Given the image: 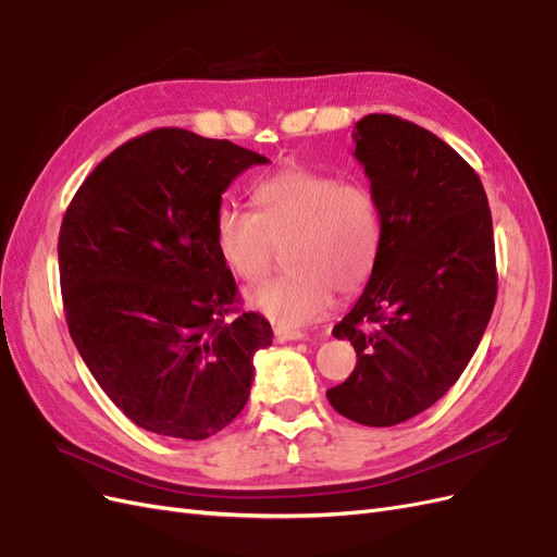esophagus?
<instances>
[{"label": "esophagus", "instance_id": "esophagus-1", "mask_svg": "<svg viewBox=\"0 0 557 557\" xmlns=\"http://www.w3.org/2000/svg\"><path fill=\"white\" fill-rule=\"evenodd\" d=\"M305 339V334L295 332V330H285V327H274V342L285 344V342H301Z\"/></svg>", "mask_w": 557, "mask_h": 557}]
</instances>
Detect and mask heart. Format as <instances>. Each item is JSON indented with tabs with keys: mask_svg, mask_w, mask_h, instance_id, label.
<instances>
[{
	"mask_svg": "<svg viewBox=\"0 0 557 557\" xmlns=\"http://www.w3.org/2000/svg\"><path fill=\"white\" fill-rule=\"evenodd\" d=\"M252 197L258 213L223 205L213 223L218 252L246 283L264 278L285 248L288 272L246 293L252 311L278 327H301L327 313L334 290L364 288L383 237L379 199L367 185L293 162L260 178Z\"/></svg>",
	"mask_w": 557,
	"mask_h": 557,
	"instance_id": "obj_1",
	"label": "heart"
}]
</instances>
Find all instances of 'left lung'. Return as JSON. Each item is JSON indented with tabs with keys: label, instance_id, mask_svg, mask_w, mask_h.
<instances>
[{
	"label": "left lung",
	"instance_id": "obj_1",
	"mask_svg": "<svg viewBox=\"0 0 557 557\" xmlns=\"http://www.w3.org/2000/svg\"><path fill=\"white\" fill-rule=\"evenodd\" d=\"M376 195V267L332 334L358 352L327 391L369 428L404 423L442 399L481 344L497 297L493 215L476 172L436 134L369 113L352 129Z\"/></svg>",
	"mask_w": 557,
	"mask_h": 557
}]
</instances>
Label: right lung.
<instances>
[{"label": "right lung", "instance_id": "right-lung-1", "mask_svg": "<svg viewBox=\"0 0 557 557\" xmlns=\"http://www.w3.org/2000/svg\"><path fill=\"white\" fill-rule=\"evenodd\" d=\"M267 162L227 139L153 129L99 162L64 213L70 334L99 387L148 432L199 442L246 407L272 325L252 311L225 320L239 297L213 223L230 183Z\"/></svg>", "mask_w": 557, "mask_h": 557}]
</instances>
